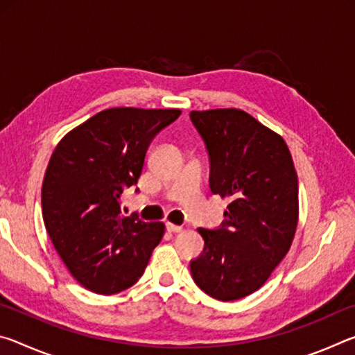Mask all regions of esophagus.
Here are the masks:
<instances>
[{
  "label": "esophagus",
  "instance_id": "esophagus-1",
  "mask_svg": "<svg viewBox=\"0 0 355 355\" xmlns=\"http://www.w3.org/2000/svg\"><path fill=\"white\" fill-rule=\"evenodd\" d=\"M166 228H167V232H171V233H180V232L183 230V227H182V225L172 224V222H167V224H166Z\"/></svg>",
  "mask_w": 355,
  "mask_h": 355
}]
</instances>
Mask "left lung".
Returning <instances> with one entry per match:
<instances>
[{
	"mask_svg": "<svg viewBox=\"0 0 355 355\" xmlns=\"http://www.w3.org/2000/svg\"><path fill=\"white\" fill-rule=\"evenodd\" d=\"M211 163L209 188L230 199L218 230L197 228L205 248L191 261L208 296H249L291 248L299 219L297 173L284 137L243 110L191 111Z\"/></svg>",
	"mask_w": 355,
	"mask_h": 355,
	"instance_id": "left-lung-1",
	"label": "left lung"
}]
</instances>
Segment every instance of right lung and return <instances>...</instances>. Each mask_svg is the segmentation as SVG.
I'll list each match as a JSON object with an SVG mask.
<instances>
[{
	"mask_svg": "<svg viewBox=\"0 0 355 355\" xmlns=\"http://www.w3.org/2000/svg\"><path fill=\"white\" fill-rule=\"evenodd\" d=\"M180 110L110 107L65 135L42 183V216L70 274L97 294L136 284L163 239V222L120 211L123 189L137 183L153 137Z\"/></svg>",
	"mask_w": 355,
	"mask_h": 355,
	"instance_id": "right-lung-1",
	"label": "right lung"
}]
</instances>
